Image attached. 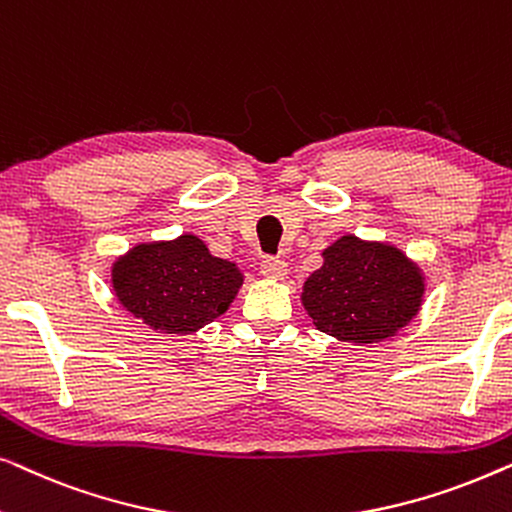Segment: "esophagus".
<instances>
[{
    "instance_id": "obj_1",
    "label": "esophagus",
    "mask_w": 512,
    "mask_h": 512,
    "mask_svg": "<svg viewBox=\"0 0 512 512\" xmlns=\"http://www.w3.org/2000/svg\"><path fill=\"white\" fill-rule=\"evenodd\" d=\"M286 270H289V265H286L282 258H277V256H265L261 261V272L270 279H284Z\"/></svg>"
}]
</instances>
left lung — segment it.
Returning a JSON list of instances; mask_svg holds the SVG:
<instances>
[{
  "instance_id": "1",
  "label": "left lung",
  "mask_w": 512,
  "mask_h": 512,
  "mask_svg": "<svg viewBox=\"0 0 512 512\" xmlns=\"http://www.w3.org/2000/svg\"><path fill=\"white\" fill-rule=\"evenodd\" d=\"M424 277L389 244L340 237L303 286V305L321 333L342 342H380L415 317Z\"/></svg>"
}]
</instances>
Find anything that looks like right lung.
Masks as SVG:
<instances>
[{"label":"right lung","instance_id":"add662e5","mask_svg":"<svg viewBox=\"0 0 512 512\" xmlns=\"http://www.w3.org/2000/svg\"><path fill=\"white\" fill-rule=\"evenodd\" d=\"M116 298L153 331L193 333L221 317L242 286L235 263L209 254L195 235L130 249L111 270Z\"/></svg>","mask_w":512,"mask_h":512}]
</instances>
